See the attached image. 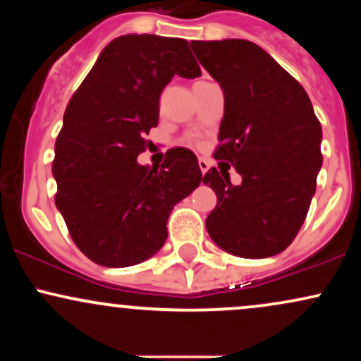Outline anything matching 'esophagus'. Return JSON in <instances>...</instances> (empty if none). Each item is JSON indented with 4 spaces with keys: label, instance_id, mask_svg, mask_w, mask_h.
Masks as SVG:
<instances>
[{
    "label": "esophagus",
    "instance_id": "esophagus-1",
    "mask_svg": "<svg viewBox=\"0 0 361 361\" xmlns=\"http://www.w3.org/2000/svg\"><path fill=\"white\" fill-rule=\"evenodd\" d=\"M198 166H200L202 173H204V175H205V173L210 169V163L205 159V157H200V159H198Z\"/></svg>",
    "mask_w": 361,
    "mask_h": 361
}]
</instances>
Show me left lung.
Returning <instances> with one entry per match:
<instances>
[{"mask_svg": "<svg viewBox=\"0 0 361 361\" xmlns=\"http://www.w3.org/2000/svg\"><path fill=\"white\" fill-rule=\"evenodd\" d=\"M195 56L224 91L215 159L243 176L212 168L204 176L217 195L207 217L212 241L241 258L287 250L300 231L322 166L321 123L300 82L259 45L243 39L193 40Z\"/></svg>", "mask_w": 361, "mask_h": 361, "instance_id": "1", "label": "left lung"}]
</instances>
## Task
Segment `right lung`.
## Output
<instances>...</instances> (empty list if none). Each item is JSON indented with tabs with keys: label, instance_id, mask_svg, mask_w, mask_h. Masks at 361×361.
<instances>
[{
	"label": "right lung",
	"instance_id": "obj_1",
	"mask_svg": "<svg viewBox=\"0 0 361 361\" xmlns=\"http://www.w3.org/2000/svg\"><path fill=\"white\" fill-rule=\"evenodd\" d=\"M175 74H202L186 40L117 37L66 109L52 163L56 207L80 251L102 267H130L154 256L168 238L173 207L202 181L190 149H169L161 166L137 163Z\"/></svg>",
	"mask_w": 361,
	"mask_h": 361
}]
</instances>
